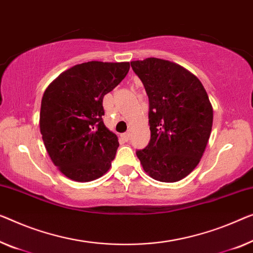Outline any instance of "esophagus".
<instances>
[{
	"mask_svg": "<svg viewBox=\"0 0 253 253\" xmlns=\"http://www.w3.org/2000/svg\"><path fill=\"white\" fill-rule=\"evenodd\" d=\"M122 138H123L125 142L129 141V138H130V133H129V131H127V133L122 134Z\"/></svg>",
	"mask_w": 253,
	"mask_h": 253,
	"instance_id": "esophagus-1",
	"label": "esophagus"
}]
</instances>
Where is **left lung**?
<instances>
[{
  "label": "left lung",
  "instance_id": "1",
  "mask_svg": "<svg viewBox=\"0 0 253 253\" xmlns=\"http://www.w3.org/2000/svg\"><path fill=\"white\" fill-rule=\"evenodd\" d=\"M149 96L151 138L136 156L153 179L174 183L197 167L212 127L213 111L201 82L168 60L131 61Z\"/></svg>",
  "mask_w": 253,
  "mask_h": 253
}]
</instances>
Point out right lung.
<instances>
[{"mask_svg": "<svg viewBox=\"0 0 253 253\" xmlns=\"http://www.w3.org/2000/svg\"><path fill=\"white\" fill-rule=\"evenodd\" d=\"M128 70L129 62H85L62 73L44 92L41 134L52 163L68 178L89 182L110 168L119 142L104 125L102 102Z\"/></svg>", "mask_w": 253, "mask_h": 253, "instance_id": "add662e5", "label": "right lung"}]
</instances>
